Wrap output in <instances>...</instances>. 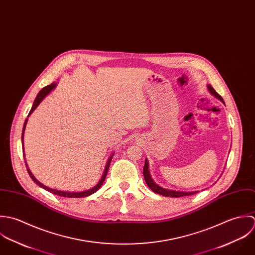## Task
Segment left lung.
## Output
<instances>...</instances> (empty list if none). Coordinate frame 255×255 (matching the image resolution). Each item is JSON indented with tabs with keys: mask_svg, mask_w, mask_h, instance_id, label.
Returning a JSON list of instances; mask_svg holds the SVG:
<instances>
[{
	"mask_svg": "<svg viewBox=\"0 0 255 255\" xmlns=\"http://www.w3.org/2000/svg\"><path fill=\"white\" fill-rule=\"evenodd\" d=\"M208 89L210 91V93L212 95H214L217 99H219L222 102H225L224 100L222 99V97L211 87V86H208ZM143 172H144V178L146 180V183L148 184V186L153 190L154 193H157V194H160L162 196H165V197H173V198H178V197H183V196H189V195H193L196 193V191H193V192H180V191H172V190H167V189H164V188H161L159 187L158 185H156L154 182H153L151 175H150V171H149V165H148V160L146 159L145 160V165H144V168H143Z\"/></svg>",
	"mask_w": 255,
	"mask_h": 255,
	"instance_id": "obj_1",
	"label": "left lung"
}]
</instances>
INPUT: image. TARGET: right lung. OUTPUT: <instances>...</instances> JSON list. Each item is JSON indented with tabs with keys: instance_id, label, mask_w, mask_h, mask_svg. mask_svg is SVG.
Here are the masks:
<instances>
[{
	"instance_id": "right-lung-1",
	"label": "right lung",
	"mask_w": 255,
	"mask_h": 255,
	"mask_svg": "<svg viewBox=\"0 0 255 255\" xmlns=\"http://www.w3.org/2000/svg\"><path fill=\"white\" fill-rule=\"evenodd\" d=\"M55 86H56V84H52V85H49V86H46L45 88H43L39 93H38V95H37V97H36V99H35V101L33 102V105H32V107H31V109H30V111H29V113H28V116L33 112V110L39 105V103L43 101V99L51 92L52 90L55 88ZM26 122H27V119L25 120V122H24V125H23V129H22V137H21V141L23 140V133H24V129H25V125H26ZM113 155V154H112ZM112 155L109 157V159H108V161H107V164H106V166H105V169H104V173H103V175H102V179H101V181L94 187V188H92V189H90V190H87V191H83V192H66V191H60V190H55V189H52V188H49V187H47V186H45V185H43L42 183H40L34 176H33V174L30 172V170H29V168L27 167V172H28V174H29V176L31 177V179L37 184V185H39L40 187H42L43 189H45V190H47V191H49V192H51L52 194H55V195H59V196H62V197H68V198H81V197H87V196H90V195H92L93 193H95V192H97L100 188H101V186L102 185V183H103V181L105 180V177H106V174H107V171H108V168H109V165H110V162H111V159H112ZM26 164V163H25ZM27 166V165H26Z\"/></svg>"
}]
</instances>
